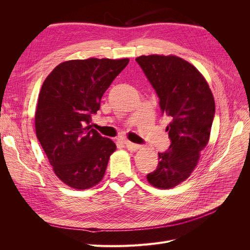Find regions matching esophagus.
Returning a JSON list of instances; mask_svg holds the SVG:
<instances>
[{
  "label": "esophagus",
  "mask_w": 250,
  "mask_h": 250,
  "mask_svg": "<svg viewBox=\"0 0 250 250\" xmlns=\"http://www.w3.org/2000/svg\"><path fill=\"white\" fill-rule=\"evenodd\" d=\"M123 144H124V146L128 149V150H130V151H137L138 149H140V146L139 145H137V144H134V143H131V142H129V141H123Z\"/></svg>",
  "instance_id": "1"
}]
</instances>
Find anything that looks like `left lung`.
<instances>
[{
    "label": "left lung",
    "mask_w": 250,
    "mask_h": 250,
    "mask_svg": "<svg viewBox=\"0 0 250 250\" xmlns=\"http://www.w3.org/2000/svg\"><path fill=\"white\" fill-rule=\"evenodd\" d=\"M135 62L155 89L162 115L170 119L166 130L171 145L158 153L157 168L147 179L155 188H171L191 175L200 151L208 145L215 117L214 97L199 71L183 58L155 54Z\"/></svg>",
    "instance_id": "left-lung-1"
}]
</instances>
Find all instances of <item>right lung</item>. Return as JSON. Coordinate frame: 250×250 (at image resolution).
<instances>
[{
  "label": "right lung",
  "instance_id": "1",
  "mask_svg": "<svg viewBox=\"0 0 250 250\" xmlns=\"http://www.w3.org/2000/svg\"><path fill=\"white\" fill-rule=\"evenodd\" d=\"M129 59L88 58L58 64L44 80L35 111L36 137L57 177L85 190L102 180L117 149L89 125L111 82Z\"/></svg>",
  "mask_w": 250,
  "mask_h": 250
}]
</instances>
